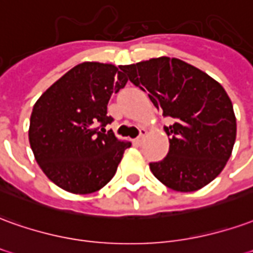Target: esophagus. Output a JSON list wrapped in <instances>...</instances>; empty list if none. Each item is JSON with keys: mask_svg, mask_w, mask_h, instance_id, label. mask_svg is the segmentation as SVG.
<instances>
[{"mask_svg": "<svg viewBox=\"0 0 253 253\" xmlns=\"http://www.w3.org/2000/svg\"><path fill=\"white\" fill-rule=\"evenodd\" d=\"M139 131H141V132H139L138 137L134 139V144H135V145H141V144H142V141H144V137H145V135H146V130H145V128H141Z\"/></svg>", "mask_w": 253, "mask_h": 253, "instance_id": "34e87169", "label": "esophagus"}]
</instances>
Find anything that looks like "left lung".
<instances>
[{
    "label": "left lung",
    "mask_w": 253,
    "mask_h": 253,
    "mask_svg": "<svg viewBox=\"0 0 253 253\" xmlns=\"http://www.w3.org/2000/svg\"><path fill=\"white\" fill-rule=\"evenodd\" d=\"M123 75L148 96L163 116L169 135L167 156L149 163L167 188L194 192L225 169L234 146L237 125L233 104L222 84L179 59L159 57L121 65Z\"/></svg>",
    "instance_id": "obj_1"
}]
</instances>
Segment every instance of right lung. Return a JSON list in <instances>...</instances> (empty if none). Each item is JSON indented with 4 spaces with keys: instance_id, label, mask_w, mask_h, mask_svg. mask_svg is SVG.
Masks as SVG:
<instances>
[{
    "instance_id": "add662e5",
    "label": "right lung",
    "mask_w": 253,
    "mask_h": 253,
    "mask_svg": "<svg viewBox=\"0 0 253 253\" xmlns=\"http://www.w3.org/2000/svg\"><path fill=\"white\" fill-rule=\"evenodd\" d=\"M127 84L115 65L82 63L35 102L28 139L35 160L59 188L75 194L100 190L112 178L130 142L105 127L108 101Z\"/></svg>"
}]
</instances>
